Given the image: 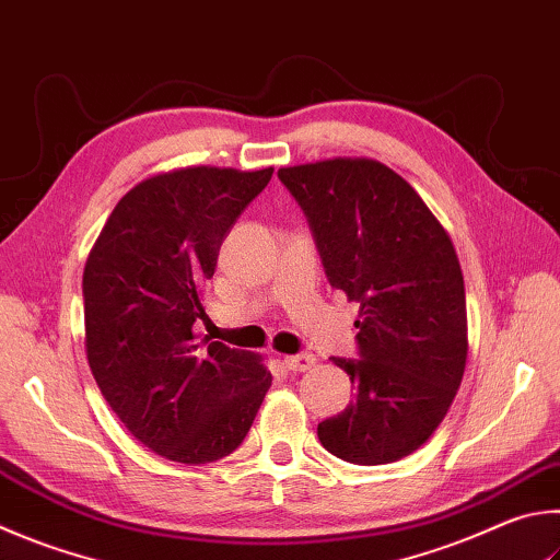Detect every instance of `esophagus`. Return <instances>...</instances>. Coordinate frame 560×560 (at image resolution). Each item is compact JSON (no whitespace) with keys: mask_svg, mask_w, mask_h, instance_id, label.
Segmentation results:
<instances>
[{"mask_svg":"<svg viewBox=\"0 0 560 560\" xmlns=\"http://www.w3.org/2000/svg\"><path fill=\"white\" fill-rule=\"evenodd\" d=\"M283 368L291 372H308L311 368H315V354H311V352L287 354V358H283Z\"/></svg>","mask_w":560,"mask_h":560,"instance_id":"esophagus-1","label":"esophagus"}]
</instances>
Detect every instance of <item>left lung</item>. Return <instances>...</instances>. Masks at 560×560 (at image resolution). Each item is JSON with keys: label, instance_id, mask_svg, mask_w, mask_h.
<instances>
[{"label": "left lung", "instance_id": "8db88e82", "mask_svg": "<svg viewBox=\"0 0 560 560\" xmlns=\"http://www.w3.org/2000/svg\"><path fill=\"white\" fill-rule=\"evenodd\" d=\"M279 178L306 212L330 283L360 303V360L332 358L354 399L318 423V439L354 465L401 460L431 439L463 382L467 308L453 240L374 159H325Z\"/></svg>", "mask_w": 560, "mask_h": 560}]
</instances>
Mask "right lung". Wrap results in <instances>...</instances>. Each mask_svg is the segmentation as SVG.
I'll use <instances>...</instances> for the list:
<instances>
[{
	"label": "right lung",
	"instance_id": "obj_1",
	"mask_svg": "<svg viewBox=\"0 0 560 560\" xmlns=\"http://www.w3.org/2000/svg\"><path fill=\"white\" fill-rule=\"evenodd\" d=\"M273 168L188 166L137 183L90 249L85 352L100 392L149 451L183 465L230 455L271 386L259 354L196 342L202 283Z\"/></svg>",
	"mask_w": 560,
	"mask_h": 560
}]
</instances>
